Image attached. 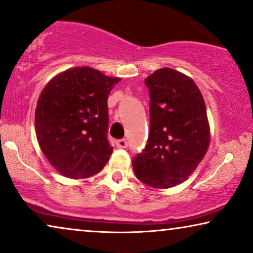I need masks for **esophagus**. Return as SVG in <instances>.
Instances as JSON below:
<instances>
[{
  "mask_svg": "<svg viewBox=\"0 0 253 253\" xmlns=\"http://www.w3.org/2000/svg\"><path fill=\"white\" fill-rule=\"evenodd\" d=\"M116 144H117L118 148H121V149H123V148L127 147V141L125 139H120V140L117 141Z\"/></svg>",
  "mask_w": 253,
  "mask_h": 253,
  "instance_id": "obj_1",
  "label": "esophagus"
}]
</instances>
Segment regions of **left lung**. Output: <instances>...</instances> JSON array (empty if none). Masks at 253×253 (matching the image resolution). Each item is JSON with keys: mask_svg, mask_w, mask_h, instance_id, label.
Here are the masks:
<instances>
[{"mask_svg": "<svg viewBox=\"0 0 253 253\" xmlns=\"http://www.w3.org/2000/svg\"><path fill=\"white\" fill-rule=\"evenodd\" d=\"M144 84L150 96V129L142 153L133 158L137 179L154 188L183 183L210 146V125L199 87L190 77L161 68Z\"/></svg>", "mask_w": 253, "mask_h": 253, "instance_id": "left-lung-1", "label": "left lung"}]
</instances>
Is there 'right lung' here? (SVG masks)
Masks as SVG:
<instances>
[{
    "label": "right lung",
    "mask_w": 253,
    "mask_h": 253,
    "mask_svg": "<svg viewBox=\"0 0 253 253\" xmlns=\"http://www.w3.org/2000/svg\"><path fill=\"white\" fill-rule=\"evenodd\" d=\"M119 81L90 67H76L43 87L36 109L37 140L62 176L91 177L109 161L113 148L107 140V98Z\"/></svg>",
    "instance_id": "1"
}]
</instances>
